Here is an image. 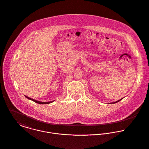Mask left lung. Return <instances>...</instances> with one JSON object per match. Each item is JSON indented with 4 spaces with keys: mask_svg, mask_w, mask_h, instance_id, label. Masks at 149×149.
<instances>
[{
    "mask_svg": "<svg viewBox=\"0 0 149 149\" xmlns=\"http://www.w3.org/2000/svg\"><path fill=\"white\" fill-rule=\"evenodd\" d=\"M121 99H120V100H117V101H116V102H114V103H117V102H119V101H120V100H121Z\"/></svg>",
    "mask_w": 149,
    "mask_h": 149,
    "instance_id": "8db88e82",
    "label": "left lung"
}]
</instances>
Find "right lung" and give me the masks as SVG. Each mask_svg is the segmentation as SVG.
Instances as JSON below:
<instances>
[{
    "label": "right lung",
    "instance_id": "obj_1",
    "mask_svg": "<svg viewBox=\"0 0 149 149\" xmlns=\"http://www.w3.org/2000/svg\"><path fill=\"white\" fill-rule=\"evenodd\" d=\"M25 97H26V98H27L28 99H30V100H33V102H36V103H39V104H49V103H51V102H52L53 101H51V102H40V101H38V100H35V99H32V98H29V97H26V96H25Z\"/></svg>",
    "mask_w": 149,
    "mask_h": 149
}]
</instances>
